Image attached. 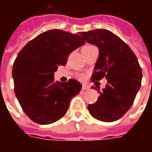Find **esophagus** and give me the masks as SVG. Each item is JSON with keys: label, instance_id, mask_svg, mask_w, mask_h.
Masks as SVG:
<instances>
[{"label": "esophagus", "instance_id": "obj_1", "mask_svg": "<svg viewBox=\"0 0 152 152\" xmlns=\"http://www.w3.org/2000/svg\"><path fill=\"white\" fill-rule=\"evenodd\" d=\"M82 89H83V91H87V90H89V89H90V88H89V86H88V85H86V84H83Z\"/></svg>", "mask_w": 152, "mask_h": 152}]
</instances>
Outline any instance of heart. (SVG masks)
Returning <instances> with one entry per match:
<instances>
[{
  "label": "heart",
  "instance_id": "heart-1",
  "mask_svg": "<svg viewBox=\"0 0 152 152\" xmlns=\"http://www.w3.org/2000/svg\"><path fill=\"white\" fill-rule=\"evenodd\" d=\"M88 46H83V47H88ZM80 78L83 79V75H80Z\"/></svg>",
  "mask_w": 152,
  "mask_h": 152
}]
</instances>
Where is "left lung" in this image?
I'll return each instance as SVG.
<instances>
[{
  "label": "left lung",
  "instance_id": "obj_1",
  "mask_svg": "<svg viewBox=\"0 0 152 152\" xmlns=\"http://www.w3.org/2000/svg\"><path fill=\"white\" fill-rule=\"evenodd\" d=\"M80 35L99 51L91 81L103 77L107 80L102 92L98 89L100 96L95 103L88 105V110L101 121L118 120L132 106L141 85L142 70L137 56L125 42L108 30L81 32Z\"/></svg>",
  "mask_w": 152,
  "mask_h": 152
}]
</instances>
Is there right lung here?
<instances>
[{"instance_id": "obj_1", "label": "right lung", "mask_w": 152, "mask_h": 152, "mask_svg": "<svg viewBox=\"0 0 152 152\" xmlns=\"http://www.w3.org/2000/svg\"><path fill=\"white\" fill-rule=\"evenodd\" d=\"M85 43L79 34L54 29L35 37L20 51L12 68L15 96L28 118L40 125L57 121L66 113L82 85L70 79L54 82L58 65Z\"/></svg>"}]
</instances>
